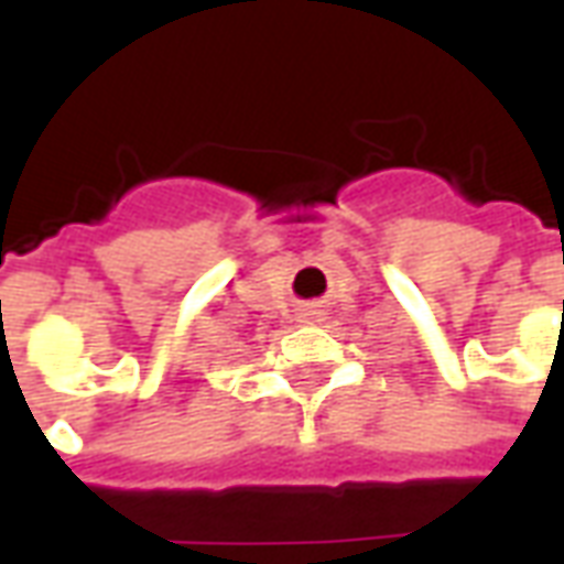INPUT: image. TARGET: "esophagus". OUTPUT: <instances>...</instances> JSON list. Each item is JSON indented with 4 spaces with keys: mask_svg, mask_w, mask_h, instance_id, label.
I'll list each match as a JSON object with an SVG mask.
<instances>
[{
    "mask_svg": "<svg viewBox=\"0 0 564 564\" xmlns=\"http://www.w3.org/2000/svg\"><path fill=\"white\" fill-rule=\"evenodd\" d=\"M307 316H311V314H307Z\"/></svg>",
    "mask_w": 564,
    "mask_h": 564,
    "instance_id": "obj_1",
    "label": "esophagus"
}]
</instances>
